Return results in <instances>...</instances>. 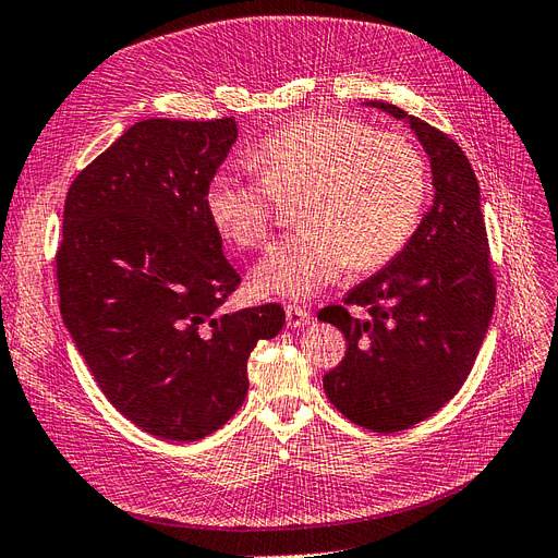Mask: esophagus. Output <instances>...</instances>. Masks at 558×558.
Instances as JSON below:
<instances>
[{
    "label": "esophagus",
    "instance_id": "1",
    "mask_svg": "<svg viewBox=\"0 0 558 558\" xmlns=\"http://www.w3.org/2000/svg\"><path fill=\"white\" fill-rule=\"evenodd\" d=\"M286 318H289V326H291V328H302V326L310 324L312 314H310L305 307L289 305V307H286Z\"/></svg>",
    "mask_w": 558,
    "mask_h": 558
}]
</instances>
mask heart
<instances>
[{
  "label": "heart",
  "instance_id": "heart-1",
  "mask_svg": "<svg viewBox=\"0 0 558 558\" xmlns=\"http://www.w3.org/2000/svg\"><path fill=\"white\" fill-rule=\"evenodd\" d=\"M258 179L216 174L207 214L240 248L260 246L279 199L302 228L253 267L260 295L312 298L347 265L369 272L410 242L424 211L428 172L416 146L342 116H314L267 137L251 156Z\"/></svg>",
  "mask_w": 558,
  "mask_h": 558
}]
</instances>
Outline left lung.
<instances>
[{"label":"left lung","mask_w":558,"mask_h":558,"mask_svg":"<svg viewBox=\"0 0 558 558\" xmlns=\"http://www.w3.org/2000/svg\"><path fill=\"white\" fill-rule=\"evenodd\" d=\"M430 158L435 197L424 221L381 272L318 312L347 337L342 363L324 375L328 400L375 433L416 426L449 402L475 363L496 305V277L480 183L449 134L400 107Z\"/></svg>","instance_id":"left-lung-1"}]
</instances>
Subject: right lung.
Instances as JSON below:
<instances>
[{
	"mask_svg": "<svg viewBox=\"0 0 558 558\" xmlns=\"http://www.w3.org/2000/svg\"><path fill=\"white\" fill-rule=\"evenodd\" d=\"M234 140L232 116L148 118L81 170L64 199V326L113 408L162 440L221 428L246 398L253 347L286 320L277 302L218 314L242 277L205 197Z\"/></svg>",
	"mask_w": 558,
	"mask_h": 558,
	"instance_id": "obj_1",
	"label": "right lung"
}]
</instances>
